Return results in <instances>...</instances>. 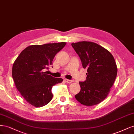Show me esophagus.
Wrapping results in <instances>:
<instances>
[{
  "label": "esophagus",
  "instance_id": "1",
  "mask_svg": "<svg viewBox=\"0 0 134 134\" xmlns=\"http://www.w3.org/2000/svg\"><path fill=\"white\" fill-rule=\"evenodd\" d=\"M65 82L68 83H71L72 82H73L74 81L72 80H69V79H65Z\"/></svg>",
  "mask_w": 134,
  "mask_h": 134
}]
</instances>
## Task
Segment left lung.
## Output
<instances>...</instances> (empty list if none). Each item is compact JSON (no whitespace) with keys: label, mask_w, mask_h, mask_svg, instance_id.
Segmentation results:
<instances>
[{"label":"left lung","mask_w":134,"mask_h":134,"mask_svg":"<svg viewBox=\"0 0 134 134\" xmlns=\"http://www.w3.org/2000/svg\"><path fill=\"white\" fill-rule=\"evenodd\" d=\"M71 46L88 72L86 81L79 83L81 90L75 98L85 106L98 104L107 97L115 82L117 73L115 59L106 48L94 42L82 41L72 43Z\"/></svg>","instance_id":"8db88e82"}]
</instances>
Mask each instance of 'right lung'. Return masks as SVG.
Masks as SVG:
<instances>
[{
	"mask_svg": "<svg viewBox=\"0 0 134 134\" xmlns=\"http://www.w3.org/2000/svg\"><path fill=\"white\" fill-rule=\"evenodd\" d=\"M65 44L62 42L29 46L15 60L12 76L15 87L32 106L41 107L48 104L53 96L52 87L63 82V79L55 78L44 71L52 65L55 56Z\"/></svg>",
	"mask_w": 134,
	"mask_h": 134,
	"instance_id": "right-lung-1",
	"label": "right lung"
}]
</instances>
